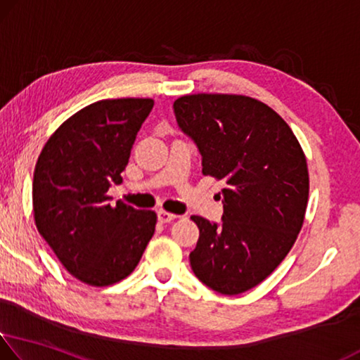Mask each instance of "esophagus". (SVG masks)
Listing matches in <instances>:
<instances>
[{
	"mask_svg": "<svg viewBox=\"0 0 360 360\" xmlns=\"http://www.w3.org/2000/svg\"><path fill=\"white\" fill-rule=\"evenodd\" d=\"M176 217H179V215L170 214V212H167V211H159V212H158V219H159V222H162V224L172 222V220H175Z\"/></svg>",
	"mask_w": 360,
	"mask_h": 360,
	"instance_id": "esophagus-1",
	"label": "esophagus"
}]
</instances>
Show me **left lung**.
I'll return each mask as SVG.
<instances>
[{
    "label": "left lung",
    "mask_w": 360,
    "mask_h": 360,
    "mask_svg": "<svg viewBox=\"0 0 360 360\" xmlns=\"http://www.w3.org/2000/svg\"><path fill=\"white\" fill-rule=\"evenodd\" d=\"M176 122L196 143L202 174L224 180L222 224L193 215L195 275L222 295L257 286L295 245L306 215L309 172L290 125L243 95L198 93L174 103Z\"/></svg>",
    "instance_id": "left-lung-1"
}]
</instances>
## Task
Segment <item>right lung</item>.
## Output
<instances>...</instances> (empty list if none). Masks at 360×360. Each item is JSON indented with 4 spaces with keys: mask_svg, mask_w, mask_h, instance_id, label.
I'll list each match as a JSON object with an SVG mask.
<instances>
[{
    "mask_svg": "<svg viewBox=\"0 0 360 360\" xmlns=\"http://www.w3.org/2000/svg\"><path fill=\"white\" fill-rule=\"evenodd\" d=\"M151 98L101 99L80 109L49 136L33 174V217L60 264L77 280L108 286L134 272L158 215L108 190L120 184Z\"/></svg>",
    "mask_w": 360,
    "mask_h": 360,
    "instance_id": "obj_1",
    "label": "right lung"
}]
</instances>
